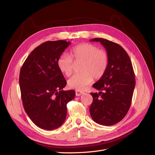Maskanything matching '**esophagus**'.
Segmentation results:
<instances>
[{"mask_svg": "<svg viewBox=\"0 0 155 155\" xmlns=\"http://www.w3.org/2000/svg\"><path fill=\"white\" fill-rule=\"evenodd\" d=\"M83 94V92L78 91H76V96H81V94Z\"/></svg>", "mask_w": 155, "mask_h": 155, "instance_id": "obj_1", "label": "esophagus"}]
</instances>
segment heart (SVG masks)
I'll return each instance as SVG.
<instances>
[{
  "label": "heart",
  "instance_id": "b5f03b06",
  "mask_svg": "<svg viewBox=\"0 0 155 155\" xmlns=\"http://www.w3.org/2000/svg\"><path fill=\"white\" fill-rule=\"evenodd\" d=\"M72 60L83 61L79 74L70 78L68 84L70 88L83 90L91 84L93 79H100L105 74L109 64V55L104 50L98 49L90 43L78 45L70 50V57L62 55L58 59L57 65L61 72L70 76L73 71Z\"/></svg>",
  "mask_w": 155,
  "mask_h": 155
}]
</instances>
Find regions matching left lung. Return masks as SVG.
Wrapping results in <instances>:
<instances>
[{
    "label": "left lung",
    "mask_w": 155,
    "mask_h": 155,
    "mask_svg": "<svg viewBox=\"0 0 155 155\" xmlns=\"http://www.w3.org/2000/svg\"><path fill=\"white\" fill-rule=\"evenodd\" d=\"M90 41L100 42L109 55L105 74L92 85L100 92L91 93L93 97L89 109L91 116L98 124L112 125L124 118L131 105L135 87L132 63L126 51L118 44L102 38Z\"/></svg>",
    "instance_id": "8db88e82"
}]
</instances>
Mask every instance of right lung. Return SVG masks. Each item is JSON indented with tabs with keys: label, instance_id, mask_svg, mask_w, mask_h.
I'll return each instance as SVG.
<instances>
[{
	"label": "right lung",
	"instance_id": "1",
	"mask_svg": "<svg viewBox=\"0 0 155 155\" xmlns=\"http://www.w3.org/2000/svg\"><path fill=\"white\" fill-rule=\"evenodd\" d=\"M70 44L67 41H46L33 50L21 68L19 85L25 112L37 127L55 129L66 119L67 104L76 92L63 91L67 81L57 62Z\"/></svg>",
	"mask_w": 155,
	"mask_h": 155
}]
</instances>
